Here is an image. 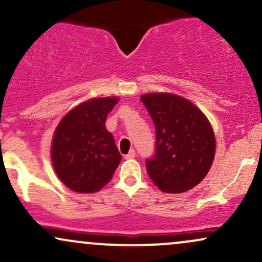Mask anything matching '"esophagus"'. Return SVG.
<instances>
[{
    "label": "esophagus",
    "mask_w": 262,
    "mask_h": 262,
    "mask_svg": "<svg viewBox=\"0 0 262 262\" xmlns=\"http://www.w3.org/2000/svg\"><path fill=\"white\" fill-rule=\"evenodd\" d=\"M135 158V150L134 149H130L129 150V152L127 155H124V159H127V160H129V159H133Z\"/></svg>",
    "instance_id": "esophagus-1"
}]
</instances>
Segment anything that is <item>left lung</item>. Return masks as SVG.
I'll list each match as a JSON object with an SVG mask.
<instances>
[{
	"label": "left lung",
	"mask_w": 262,
	"mask_h": 262,
	"mask_svg": "<svg viewBox=\"0 0 262 262\" xmlns=\"http://www.w3.org/2000/svg\"><path fill=\"white\" fill-rule=\"evenodd\" d=\"M155 125V154L146 160L151 181L167 193H180L206 177L215 154L208 119L192 102L171 93L140 97Z\"/></svg>",
	"instance_id": "8db88e82"
}]
</instances>
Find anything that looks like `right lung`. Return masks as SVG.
<instances>
[{
  "label": "right lung",
  "mask_w": 262,
  "mask_h": 262,
  "mask_svg": "<svg viewBox=\"0 0 262 262\" xmlns=\"http://www.w3.org/2000/svg\"><path fill=\"white\" fill-rule=\"evenodd\" d=\"M118 98H92L71 110L55 129L54 170L61 182L80 193H92L110 182L122 155L106 129L107 114Z\"/></svg>",
  "instance_id": "add662e5"
}]
</instances>
